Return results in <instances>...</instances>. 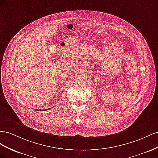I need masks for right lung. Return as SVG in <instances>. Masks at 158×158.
Returning a JSON list of instances; mask_svg holds the SVG:
<instances>
[{"instance_id":"add662e5","label":"right lung","mask_w":158,"mask_h":158,"mask_svg":"<svg viewBox=\"0 0 158 158\" xmlns=\"http://www.w3.org/2000/svg\"><path fill=\"white\" fill-rule=\"evenodd\" d=\"M46 110H48V109H46ZM40 110V111H42V110Z\"/></svg>"}]
</instances>
